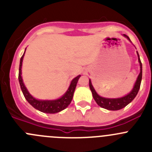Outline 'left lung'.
I'll return each instance as SVG.
<instances>
[{"mask_svg":"<svg viewBox=\"0 0 152 152\" xmlns=\"http://www.w3.org/2000/svg\"><path fill=\"white\" fill-rule=\"evenodd\" d=\"M124 37H126L128 40H130L129 37L126 34H124ZM138 56V61L140 63V72L139 75L137 77L136 82H135L134 88L131 91L130 93L127 94V95L124 96L123 97H120V98H106V97H100L96 91L94 90V87H93L92 84H91V80H89V88L91 89V93H92V96L94 97V100L96 103H97L98 106L100 107L103 108V109H108V110L112 111H116L120 110V109H123L125 106H126L129 103H130L132 100L134 99L136 95L137 94L138 91H139L140 87L141 80H142V63H141L140 59L139 54L137 52Z\"/></svg>","mask_w":152,"mask_h":152,"instance_id":"left-lung-1","label":"left lung"}]
</instances>
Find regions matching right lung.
Listing matches in <instances>:
<instances>
[{
    "label": "right lung",
    "mask_w": 152,
    "mask_h": 152,
    "mask_svg": "<svg viewBox=\"0 0 152 152\" xmlns=\"http://www.w3.org/2000/svg\"><path fill=\"white\" fill-rule=\"evenodd\" d=\"M26 52V49H25ZM24 53L22 55L20 61V66H19V74H18V80L19 83H20V88L22 90L23 95H24L26 100L28 102V103L31 105L34 109H37V110L40 111L42 112L48 114H55L58 113V112H61V111L65 109L71 103L72 100L73 94H74V91L75 90L77 83L78 79L80 78V75L77 76L74 79L72 80L71 84H70L68 90L59 99L54 100H37V99L34 98L28 90L26 88L24 83L23 82V79L21 77V67H22V62H23V56H24Z\"/></svg>",
    "instance_id": "right-lung-1"
}]
</instances>
